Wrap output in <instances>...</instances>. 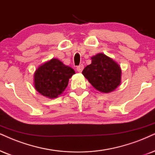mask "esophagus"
<instances>
[{
	"instance_id": "esophagus-1",
	"label": "esophagus",
	"mask_w": 155,
	"mask_h": 155,
	"mask_svg": "<svg viewBox=\"0 0 155 155\" xmlns=\"http://www.w3.org/2000/svg\"><path fill=\"white\" fill-rule=\"evenodd\" d=\"M83 69H84V65H83V64H81V65L78 66L77 67H76V70H77V71L79 72H81L82 71H83Z\"/></svg>"
}]
</instances>
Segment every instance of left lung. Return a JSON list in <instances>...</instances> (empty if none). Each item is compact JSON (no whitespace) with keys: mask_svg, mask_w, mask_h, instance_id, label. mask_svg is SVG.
Segmentation results:
<instances>
[{"mask_svg":"<svg viewBox=\"0 0 155 155\" xmlns=\"http://www.w3.org/2000/svg\"><path fill=\"white\" fill-rule=\"evenodd\" d=\"M82 74L96 89L104 93L114 91L121 83L120 66L104 54L91 57V64Z\"/></svg>","mask_w":155,"mask_h":155,"instance_id":"8db88e82","label":"left lung"}]
</instances>
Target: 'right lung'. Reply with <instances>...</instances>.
Segmentation results:
<instances>
[{
  "label": "right lung",
  "mask_w": 155,
  "mask_h": 155,
  "mask_svg": "<svg viewBox=\"0 0 155 155\" xmlns=\"http://www.w3.org/2000/svg\"><path fill=\"white\" fill-rule=\"evenodd\" d=\"M75 71L56 58L38 68L34 74V87L39 93L51 99L56 98L67 87Z\"/></svg>",
  "instance_id": "add662e5"
}]
</instances>
